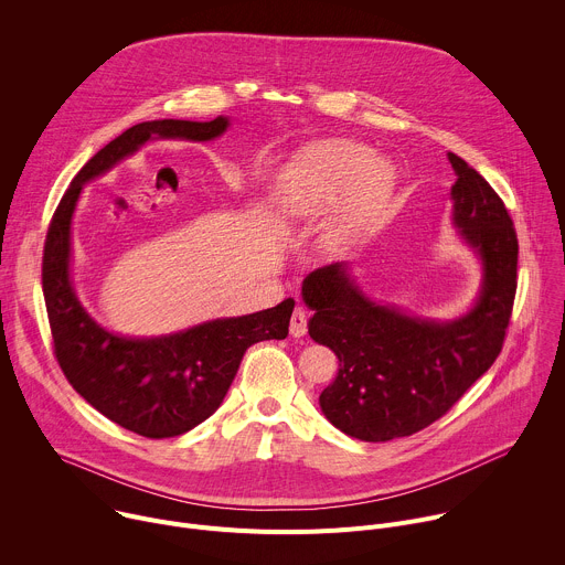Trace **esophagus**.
<instances>
[{
  "label": "esophagus",
  "instance_id": "1",
  "mask_svg": "<svg viewBox=\"0 0 565 565\" xmlns=\"http://www.w3.org/2000/svg\"><path fill=\"white\" fill-rule=\"evenodd\" d=\"M306 310L303 308H295L292 317H290V335L292 338H303L306 335Z\"/></svg>",
  "mask_w": 565,
  "mask_h": 565
}]
</instances>
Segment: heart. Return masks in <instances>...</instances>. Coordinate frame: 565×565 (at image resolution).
<instances>
[{
  "mask_svg": "<svg viewBox=\"0 0 565 565\" xmlns=\"http://www.w3.org/2000/svg\"><path fill=\"white\" fill-rule=\"evenodd\" d=\"M395 170L362 142L335 138L310 145L279 174L277 205L292 221L310 223L338 210L324 225V248L340 255L386 207Z\"/></svg>",
  "mask_w": 565,
  "mask_h": 565,
  "instance_id": "heart-1",
  "label": "heart"
}]
</instances>
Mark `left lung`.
Here are the masks:
<instances>
[{
	"label": "left lung",
	"instance_id": "1",
	"mask_svg": "<svg viewBox=\"0 0 565 565\" xmlns=\"http://www.w3.org/2000/svg\"><path fill=\"white\" fill-rule=\"evenodd\" d=\"M447 158L456 174L451 223L480 262V288L465 315L425 319L373 301L349 264L317 268L301 284L310 338L340 360L319 407L351 438L386 443L429 427L503 349L516 292V232L492 185L460 156Z\"/></svg>",
	"mask_w": 565,
	"mask_h": 565
}]
</instances>
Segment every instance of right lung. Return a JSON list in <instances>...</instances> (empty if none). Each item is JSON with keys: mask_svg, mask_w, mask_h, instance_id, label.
Returning a JSON list of instances; mask_svg holds the SVG:
<instances>
[{"mask_svg": "<svg viewBox=\"0 0 565 565\" xmlns=\"http://www.w3.org/2000/svg\"><path fill=\"white\" fill-rule=\"evenodd\" d=\"M230 118L210 122L147 120L105 145L75 174L49 225L42 290L55 358L71 386L94 409L145 438H174L210 418L238 371L244 353L264 340L288 335L295 299L192 329L127 338L107 331L77 299L71 279V223L83 185L107 174L149 140L205 142L225 134Z\"/></svg>", "mask_w": 565, "mask_h": 565, "instance_id": "obj_1", "label": "right lung"}]
</instances>
